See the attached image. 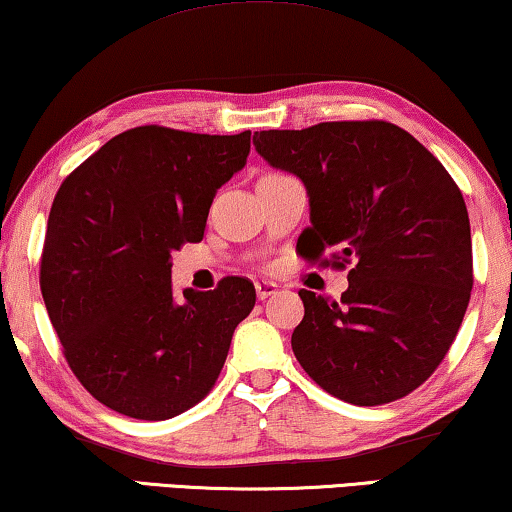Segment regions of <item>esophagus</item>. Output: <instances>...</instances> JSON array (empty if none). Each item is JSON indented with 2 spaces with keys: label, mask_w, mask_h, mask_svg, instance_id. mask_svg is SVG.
I'll use <instances>...</instances> for the list:
<instances>
[{
  "label": "esophagus",
  "mask_w": 512,
  "mask_h": 512,
  "mask_svg": "<svg viewBox=\"0 0 512 512\" xmlns=\"http://www.w3.org/2000/svg\"><path fill=\"white\" fill-rule=\"evenodd\" d=\"M277 289H279V286L272 284V282H256V296H258V300L270 298L272 293H277Z\"/></svg>",
  "instance_id": "esophagus-1"
}]
</instances>
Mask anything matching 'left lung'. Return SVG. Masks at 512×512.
I'll return each instance as SVG.
<instances>
[{
    "label": "left lung",
    "instance_id": "1",
    "mask_svg": "<svg viewBox=\"0 0 512 512\" xmlns=\"http://www.w3.org/2000/svg\"><path fill=\"white\" fill-rule=\"evenodd\" d=\"M254 146L307 188L312 226L298 237L305 261L349 265L340 300L298 293V363L352 405L408 396L450 352L471 300V223L459 186L429 149L387 121L261 130Z\"/></svg>",
    "mask_w": 512,
    "mask_h": 512
}]
</instances>
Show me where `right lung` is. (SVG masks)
I'll use <instances>...</instances> for the list:
<instances>
[{"mask_svg": "<svg viewBox=\"0 0 512 512\" xmlns=\"http://www.w3.org/2000/svg\"><path fill=\"white\" fill-rule=\"evenodd\" d=\"M251 132L139 125L83 160L55 193L39 284L62 354L88 394L125 417H177L212 391L256 289L172 293V251L205 235Z\"/></svg>", "mask_w": 512, "mask_h": 512, "instance_id": "add662e5", "label": "right lung"}]
</instances>
